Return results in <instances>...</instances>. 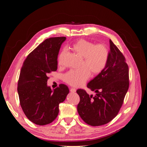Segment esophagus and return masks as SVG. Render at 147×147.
Here are the masks:
<instances>
[{"instance_id":"obj_1","label":"esophagus","mask_w":147,"mask_h":147,"mask_svg":"<svg viewBox=\"0 0 147 147\" xmlns=\"http://www.w3.org/2000/svg\"><path fill=\"white\" fill-rule=\"evenodd\" d=\"M70 91L71 92H76V90H75V88H70Z\"/></svg>"}]
</instances>
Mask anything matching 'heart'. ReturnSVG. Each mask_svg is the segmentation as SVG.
<instances>
[{"instance_id":"1","label":"heart","mask_w":147,"mask_h":147,"mask_svg":"<svg viewBox=\"0 0 147 147\" xmlns=\"http://www.w3.org/2000/svg\"><path fill=\"white\" fill-rule=\"evenodd\" d=\"M72 50L82 57L81 68L70 70L63 77L64 80L73 86H80L85 82L90 76L100 73L107 64L109 57L108 48L104 44H97L86 40H78L71 45ZM64 50L58 55V64H62Z\"/></svg>"}]
</instances>
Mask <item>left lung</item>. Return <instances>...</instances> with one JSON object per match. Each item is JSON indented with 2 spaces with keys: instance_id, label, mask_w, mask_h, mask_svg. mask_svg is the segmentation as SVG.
Returning a JSON list of instances; mask_svg holds the SVG:
<instances>
[{
  "instance_id": "8db88e82",
  "label": "left lung",
  "mask_w": 147,
  "mask_h": 147,
  "mask_svg": "<svg viewBox=\"0 0 147 147\" xmlns=\"http://www.w3.org/2000/svg\"><path fill=\"white\" fill-rule=\"evenodd\" d=\"M110 48L105 67L87 84L96 95H89L82 89L77 91L80 98L78 113L84 122L92 126L104 125L117 116L129 85L125 57L111 40Z\"/></svg>"
}]
</instances>
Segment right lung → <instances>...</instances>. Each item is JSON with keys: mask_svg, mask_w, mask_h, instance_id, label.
Listing matches in <instances>:
<instances>
[{"mask_svg": "<svg viewBox=\"0 0 147 147\" xmlns=\"http://www.w3.org/2000/svg\"><path fill=\"white\" fill-rule=\"evenodd\" d=\"M65 37L46 39L31 52L22 65L18 92L22 109L30 121L43 126L53 122L65 100L69 88L64 84L52 90L47 86L48 74L57 69V56Z\"/></svg>", "mask_w": 147, "mask_h": 147, "instance_id": "right-lung-1", "label": "right lung"}]
</instances>
